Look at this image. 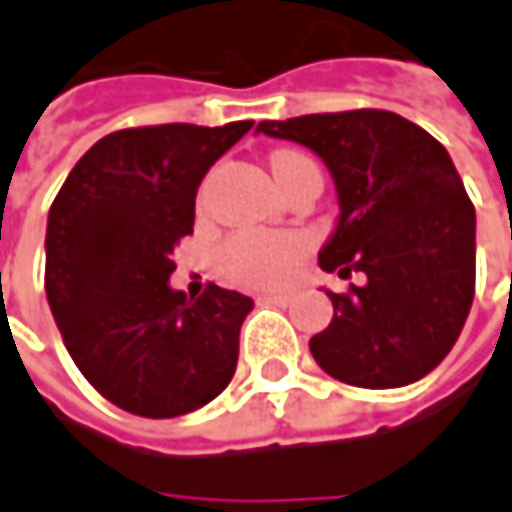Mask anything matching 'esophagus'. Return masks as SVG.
I'll use <instances>...</instances> for the list:
<instances>
[{"instance_id":"34e87169","label":"esophagus","mask_w":512,"mask_h":512,"mask_svg":"<svg viewBox=\"0 0 512 512\" xmlns=\"http://www.w3.org/2000/svg\"><path fill=\"white\" fill-rule=\"evenodd\" d=\"M260 302L278 304V307H287V304L293 302V296H287V293H278V296H260Z\"/></svg>"}]
</instances>
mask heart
<instances>
[{"label": "heart", "mask_w": 512, "mask_h": 512, "mask_svg": "<svg viewBox=\"0 0 512 512\" xmlns=\"http://www.w3.org/2000/svg\"><path fill=\"white\" fill-rule=\"evenodd\" d=\"M299 158L293 152L275 155V161ZM307 255V243L296 234H269V231H240L225 240L219 252V269L228 281L252 290H275L293 278Z\"/></svg>", "instance_id": "obj_1"}]
</instances>
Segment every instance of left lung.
I'll return each instance as SVG.
<instances>
[{
    "label": "left lung",
    "mask_w": 512,
    "mask_h": 512,
    "mask_svg": "<svg viewBox=\"0 0 512 512\" xmlns=\"http://www.w3.org/2000/svg\"><path fill=\"white\" fill-rule=\"evenodd\" d=\"M313 149L334 175L340 222L325 272L363 275L328 293L334 319L310 340L337 381L393 390L425 378L457 343L475 299V208L445 146L393 111L257 122Z\"/></svg>",
    "instance_id": "1"
}]
</instances>
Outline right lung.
<instances>
[{
  "label": "right lung",
  "mask_w": 512,
  "mask_h": 512,
  "mask_svg": "<svg viewBox=\"0 0 512 512\" xmlns=\"http://www.w3.org/2000/svg\"><path fill=\"white\" fill-rule=\"evenodd\" d=\"M255 122H166L102 137L72 166L46 225V299L64 346L111 404L146 419L205 407L228 387L252 299L169 287L196 190Z\"/></svg>",
  "instance_id": "right-lung-1"
}]
</instances>
